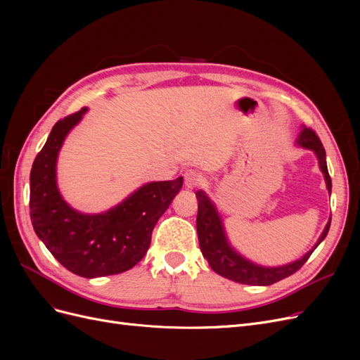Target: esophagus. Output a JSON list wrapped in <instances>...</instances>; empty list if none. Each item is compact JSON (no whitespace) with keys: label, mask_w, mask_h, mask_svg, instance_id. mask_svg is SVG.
I'll return each instance as SVG.
<instances>
[{"label":"esophagus","mask_w":360,"mask_h":360,"mask_svg":"<svg viewBox=\"0 0 360 360\" xmlns=\"http://www.w3.org/2000/svg\"><path fill=\"white\" fill-rule=\"evenodd\" d=\"M201 183H202V179L198 172L188 171L186 174H184V186H186L188 189L198 188Z\"/></svg>","instance_id":"esophagus-1"}]
</instances>
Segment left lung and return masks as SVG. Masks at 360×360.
I'll return each instance as SVG.
<instances>
[{
    "mask_svg": "<svg viewBox=\"0 0 360 360\" xmlns=\"http://www.w3.org/2000/svg\"><path fill=\"white\" fill-rule=\"evenodd\" d=\"M297 143L302 147H307L315 151V155L319 158L320 169L324 174L326 184H328V191L330 192L332 180L328 171V163H326V151L319 135L315 134L311 127H304L299 135ZM195 195H197V200H198L197 231H198L201 252L204 258H207V261H209L210 267L216 271L217 275H221L226 279H231L234 282H238V284L271 285L281 279L288 278L290 275L296 274V271L307 263L308 258L314 252V249L323 242V238L326 236H328L329 228H330V221H329L324 228L321 237L319 238L317 245H315L309 252L304 257H302L300 259L281 267H261L238 255L230 246V243H228L221 217L217 214L214 205L209 200V197H207L202 191H198Z\"/></svg>",
    "mask_w": 360,
    "mask_h": 360,
    "instance_id": "8db88e82",
    "label": "left lung"
}]
</instances>
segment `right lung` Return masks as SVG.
Instances as JSON below:
<instances>
[{"instance_id":"1","label":"right lung","mask_w":360,"mask_h":360,"mask_svg":"<svg viewBox=\"0 0 360 360\" xmlns=\"http://www.w3.org/2000/svg\"><path fill=\"white\" fill-rule=\"evenodd\" d=\"M85 111L58 120L36 156L30 174V216L40 240L64 267L82 278H99L123 274L143 259L183 177L144 184L106 213L73 210L57 189L56 163L64 138Z\"/></svg>"}]
</instances>
